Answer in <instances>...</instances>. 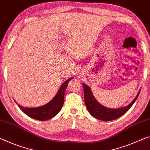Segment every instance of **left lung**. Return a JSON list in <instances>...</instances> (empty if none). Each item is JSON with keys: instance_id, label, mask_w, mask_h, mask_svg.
I'll return each mask as SVG.
<instances>
[{"instance_id": "8db88e82", "label": "left lung", "mask_w": 150, "mask_h": 150, "mask_svg": "<svg viewBox=\"0 0 150 150\" xmlns=\"http://www.w3.org/2000/svg\"><path fill=\"white\" fill-rule=\"evenodd\" d=\"M84 88V102L86 107L88 109V112L96 119L102 121H112L118 119L119 117L125 114L127 110L130 109L133 103L135 102L137 98L140 91L138 93L136 97L134 98L132 102L129 105L125 107L121 108V109H108L103 106L100 105L94 98L93 94L91 93V89L86 84H82Z\"/></svg>"}]
</instances>
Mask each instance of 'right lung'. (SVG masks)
<instances>
[{"instance_id":"add662e5","label":"right lung","mask_w":150,"mask_h":150,"mask_svg":"<svg viewBox=\"0 0 150 150\" xmlns=\"http://www.w3.org/2000/svg\"><path fill=\"white\" fill-rule=\"evenodd\" d=\"M70 78L63 83L54 98L45 105L36 108H25L19 105V107L27 115L40 121H46L52 119L58 113L64 105V93Z\"/></svg>"}]
</instances>
